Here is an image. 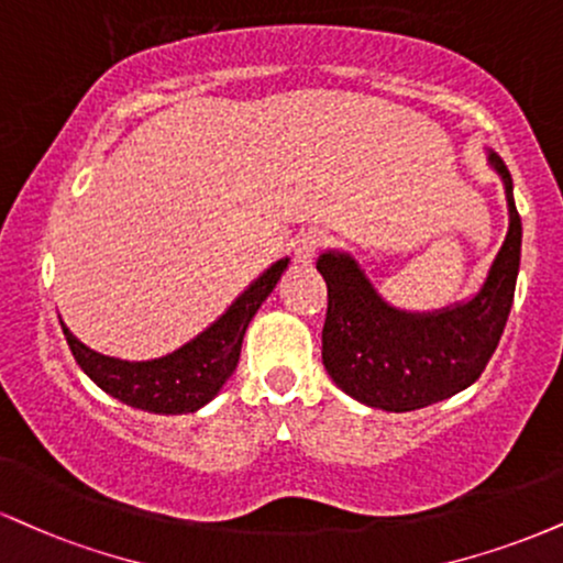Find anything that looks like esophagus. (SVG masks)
<instances>
[{"label":"esophagus","instance_id":"1","mask_svg":"<svg viewBox=\"0 0 563 563\" xmlns=\"http://www.w3.org/2000/svg\"><path fill=\"white\" fill-rule=\"evenodd\" d=\"M324 241H328V235H324V230L320 228H309V230H301L299 235H296L294 241V256L296 262H311L317 256V252L324 246Z\"/></svg>","mask_w":563,"mask_h":563}]
</instances>
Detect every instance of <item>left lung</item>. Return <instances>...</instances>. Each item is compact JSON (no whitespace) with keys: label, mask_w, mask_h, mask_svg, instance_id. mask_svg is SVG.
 I'll return each instance as SVG.
<instances>
[{"label":"left lung","mask_w":563,"mask_h":563,"mask_svg":"<svg viewBox=\"0 0 563 563\" xmlns=\"http://www.w3.org/2000/svg\"><path fill=\"white\" fill-rule=\"evenodd\" d=\"M504 178L509 233L483 288L470 301L415 314L380 299L354 256L324 252L317 269L328 283L322 364L356 401L385 411H415L470 388L496 351L514 303L521 220L509 167L490 152Z\"/></svg>","instance_id":"left-lung-1"}]
</instances>
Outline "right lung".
Listing matches in <instances>:
<instances>
[{"label":"right lung","instance_id":"add662e5","mask_svg":"<svg viewBox=\"0 0 563 563\" xmlns=\"http://www.w3.org/2000/svg\"><path fill=\"white\" fill-rule=\"evenodd\" d=\"M286 267L288 260L275 262L230 303L220 320L209 324L205 333L173 354L152 358V362H123V358L101 356L84 346L65 328V322L63 333L78 367L112 398L133 409L152 411V415H188L212 401L233 375L249 322L262 301L273 294Z\"/></svg>","mask_w":563,"mask_h":563}]
</instances>
